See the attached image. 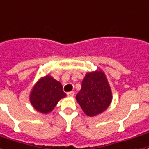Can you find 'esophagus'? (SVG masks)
I'll return each instance as SVG.
<instances>
[{
    "label": "esophagus",
    "mask_w": 149,
    "mask_h": 149,
    "mask_svg": "<svg viewBox=\"0 0 149 149\" xmlns=\"http://www.w3.org/2000/svg\"><path fill=\"white\" fill-rule=\"evenodd\" d=\"M74 92L73 91H70V92H68L67 93V95L68 96V97H73L74 96Z\"/></svg>",
    "instance_id": "obj_1"
}]
</instances>
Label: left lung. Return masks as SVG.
I'll return each mask as SVG.
<instances>
[{"label": "left lung", "mask_w": 149, "mask_h": 149, "mask_svg": "<svg viewBox=\"0 0 149 149\" xmlns=\"http://www.w3.org/2000/svg\"><path fill=\"white\" fill-rule=\"evenodd\" d=\"M76 98L84 113L90 117L105 111L112 101V92L104 72L100 70L86 75Z\"/></svg>", "instance_id": "obj_1"}]
</instances>
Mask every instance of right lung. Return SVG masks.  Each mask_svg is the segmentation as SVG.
<instances>
[{
    "mask_svg": "<svg viewBox=\"0 0 149 149\" xmlns=\"http://www.w3.org/2000/svg\"><path fill=\"white\" fill-rule=\"evenodd\" d=\"M65 96L66 94L63 92L61 83L47 75L34 86L30 101L38 112L48 113L53 110L58 100Z\"/></svg>",
    "mask_w": 149,
    "mask_h": 149,
    "instance_id": "right-lung-1",
    "label": "right lung"
}]
</instances>
